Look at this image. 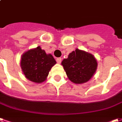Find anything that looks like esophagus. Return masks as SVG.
<instances>
[{"label":"esophagus","instance_id":"esophagus-1","mask_svg":"<svg viewBox=\"0 0 122 122\" xmlns=\"http://www.w3.org/2000/svg\"><path fill=\"white\" fill-rule=\"evenodd\" d=\"M61 61H62V58H56V62L60 64V63H61Z\"/></svg>","mask_w":122,"mask_h":122}]
</instances>
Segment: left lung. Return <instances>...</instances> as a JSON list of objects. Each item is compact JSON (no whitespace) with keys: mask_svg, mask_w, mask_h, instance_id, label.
<instances>
[{"mask_svg":"<svg viewBox=\"0 0 122 122\" xmlns=\"http://www.w3.org/2000/svg\"><path fill=\"white\" fill-rule=\"evenodd\" d=\"M62 65L71 82L83 84L89 81L94 74L98 62L92 54L76 48L70 53L68 58L63 60Z\"/></svg>","mask_w":122,"mask_h":122,"instance_id":"1","label":"left lung"}]
</instances>
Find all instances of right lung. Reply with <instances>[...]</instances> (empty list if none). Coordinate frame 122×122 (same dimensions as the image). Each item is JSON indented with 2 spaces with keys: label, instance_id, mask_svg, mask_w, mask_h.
I'll use <instances>...</instances> for the list:
<instances>
[{
  "label": "right lung",
  "instance_id": "1",
  "mask_svg": "<svg viewBox=\"0 0 122 122\" xmlns=\"http://www.w3.org/2000/svg\"><path fill=\"white\" fill-rule=\"evenodd\" d=\"M56 64L52 54H47L40 46L30 49L22 54L20 66L25 77L35 83H42L46 80L50 70Z\"/></svg>",
  "mask_w": 122,
  "mask_h": 122
}]
</instances>
